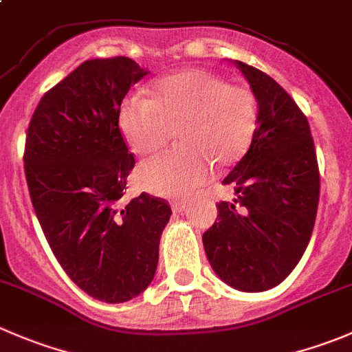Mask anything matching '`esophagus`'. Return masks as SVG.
I'll return each instance as SVG.
<instances>
[{"label":"esophagus","instance_id":"34e87169","mask_svg":"<svg viewBox=\"0 0 352 352\" xmlns=\"http://www.w3.org/2000/svg\"><path fill=\"white\" fill-rule=\"evenodd\" d=\"M172 208H173V211L186 210V208H187V199H175V201H172Z\"/></svg>","mask_w":352,"mask_h":352}]
</instances>
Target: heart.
Segmentation results:
<instances>
[{"instance_id": "obj_1", "label": "heart", "mask_w": 352, "mask_h": 352, "mask_svg": "<svg viewBox=\"0 0 352 352\" xmlns=\"http://www.w3.org/2000/svg\"><path fill=\"white\" fill-rule=\"evenodd\" d=\"M258 107L244 84H228L221 75L189 68L156 82L153 98L132 94L120 107V127L138 155H153L172 138L180 144L148 160L135 172L141 189L179 197L206 182L213 162L237 163L251 146Z\"/></svg>"}]
</instances>
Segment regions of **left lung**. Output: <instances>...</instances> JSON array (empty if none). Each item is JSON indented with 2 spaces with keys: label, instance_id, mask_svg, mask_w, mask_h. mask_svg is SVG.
<instances>
[{
  "label": "left lung",
  "instance_id": "left-lung-1",
  "mask_svg": "<svg viewBox=\"0 0 352 352\" xmlns=\"http://www.w3.org/2000/svg\"><path fill=\"white\" fill-rule=\"evenodd\" d=\"M258 101V127L244 158L225 177L235 203H218L203 234L214 274L259 292L280 284L305 254L320 199V170L306 115L258 68L235 61Z\"/></svg>",
  "mask_w": 352,
  "mask_h": 352
}]
</instances>
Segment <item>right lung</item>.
Segmentation results:
<instances>
[{"mask_svg":"<svg viewBox=\"0 0 352 352\" xmlns=\"http://www.w3.org/2000/svg\"><path fill=\"white\" fill-rule=\"evenodd\" d=\"M148 72L125 56L78 65L29 122L23 166L41 228L65 274L104 302H125L155 277L172 208L142 192L120 204L135 165L120 107Z\"/></svg>","mask_w":352,"mask_h":352,"instance_id":"obj_1","label":"right lung"}]
</instances>
